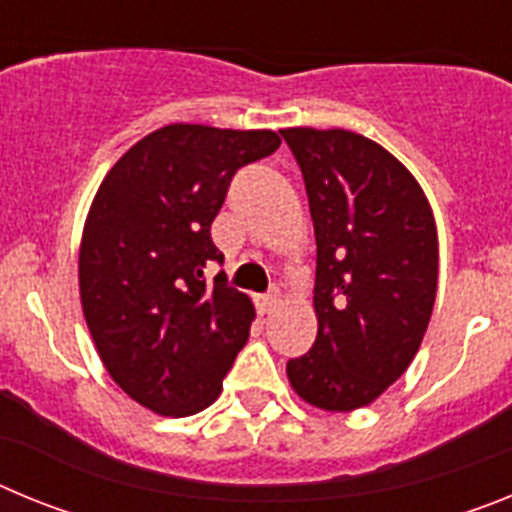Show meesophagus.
<instances>
[{
  "mask_svg": "<svg viewBox=\"0 0 512 512\" xmlns=\"http://www.w3.org/2000/svg\"><path fill=\"white\" fill-rule=\"evenodd\" d=\"M277 305H279L277 292H271V295H264V297H259V300H256V310H259L261 315H269V312L274 310Z\"/></svg>",
  "mask_w": 512,
  "mask_h": 512,
  "instance_id": "esophagus-1",
  "label": "esophagus"
}]
</instances>
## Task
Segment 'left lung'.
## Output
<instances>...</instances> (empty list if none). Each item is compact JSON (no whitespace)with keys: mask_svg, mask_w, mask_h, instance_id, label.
I'll return each instance as SVG.
<instances>
[{"mask_svg":"<svg viewBox=\"0 0 512 512\" xmlns=\"http://www.w3.org/2000/svg\"><path fill=\"white\" fill-rule=\"evenodd\" d=\"M302 171L318 243L310 351L287 361L297 395L348 413L410 366L438 284L436 223L392 153L348 130H282Z\"/></svg>","mask_w":512,"mask_h":512,"instance_id":"1","label":"left lung"}]
</instances>
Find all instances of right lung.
I'll use <instances>...</instances> for the list:
<instances>
[{
	"label": "right lung",
	"mask_w": 512,
	"mask_h": 512,
	"mask_svg": "<svg viewBox=\"0 0 512 512\" xmlns=\"http://www.w3.org/2000/svg\"><path fill=\"white\" fill-rule=\"evenodd\" d=\"M271 130L166 125L104 176L79 253L81 307L110 377L161 415L205 410L246 346L253 305L205 269L212 220L238 169L279 148Z\"/></svg>",
	"instance_id": "obj_1"
}]
</instances>
